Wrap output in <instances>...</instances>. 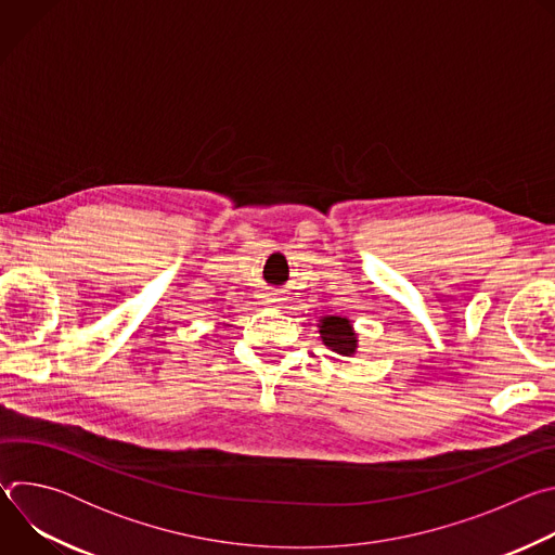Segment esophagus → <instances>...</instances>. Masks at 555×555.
I'll return each instance as SVG.
<instances>
[{"mask_svg": "<svg viewBox=\"0 0 555 555\" xmlns=\"http://www.w3.org/2000/svg\"><path fill=\"white\" fill-rule=\"evenodd\" d=\"M276 300H279V298H268V300H266V302H270V305H279V302H276Z\"/></svg>", "mask_w": 555, "mask_h": 555, "instance_id": "esophagus-1", "label": "esophagus"}]
</instances>
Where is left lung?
Returning a JSON list of instances; mask_svg holds the SVG:
<instances>
[{
	"mask_svg": "<svg viewBox=\"0 0 555 555\" xmlns=\"http://www.w3.org/2000/svg\"><path fill=\"white\" fill-rule=\"evenodd\" d=\"M319 334L327 349L336 351L338 356H356L358 353V334L353 323L347 315H323L319 321Z\"/></svg>",
	"mask_w": 555,
	"mask_h": 555,
	"instance_id": "8db88e82",
	"label": "left lung"
}]
</instances>
